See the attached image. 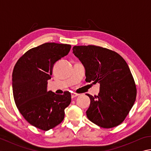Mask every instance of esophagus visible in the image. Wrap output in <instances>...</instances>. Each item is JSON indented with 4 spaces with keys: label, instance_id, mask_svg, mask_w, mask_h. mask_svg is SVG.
<instances>
[{
    "label": "esophagus",
    "instance_id": "34e87169",
    "mask_svg": "<svg viewBox=\"0 0 151 151\" xmlns=\"http://www.w3.org/2000/svg\"><path fill=\"white\" fill-rule=\"evenodd\" d=\"M79 94H77V93H73L72 94H71V97L72 98H75V97H76L77 96H78Z\"/></svg>",
    "mask_w": 151,
    "mask_h": 151
}]
</instances>
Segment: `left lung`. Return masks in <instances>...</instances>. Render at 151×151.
<instances>
[{"label": "left lung", "instance_id": "8db88e82", "mask_svg": "<svg viewBox=\"0 0 151 151\" xmlns=\"http://www.w3.org/2000/svg\"><path fill=\"white\" fill-rule=\"evenodd\" d=\"M73 52L85 68V81L100 84L91 99L86 116L98 126L110 129L121 124L136 100L137 88L126 61L118 53L94 45L75 46Z\"/></svg>", "mask_w": 151, "mask_h": 151}]
</instances>
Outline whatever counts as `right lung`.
<instances>
[{
	"instance_id": "right-lung-1",
	"label": "right lung",
	"mask_w": 151,
	"mask_h": 151,
	"mask_svg": "<svg viewBox=\"0 0 151 151\" xmlns=\"http://www.w3.org/2000/svg\"><path fill=\"white\" fill-rule=\"evenodd\" d=\"M71 46L47 42L24 53L12 72V93L20 114L29 123L48 131L63 121L71 102L68 91L57 94L47 91L55 63L67 55Z\"/></svg>"
}]
</instances>
